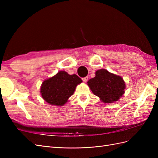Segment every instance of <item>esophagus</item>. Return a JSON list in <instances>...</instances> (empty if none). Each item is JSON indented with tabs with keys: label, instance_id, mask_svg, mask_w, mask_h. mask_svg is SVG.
I'll return each mask as SVG.
<instances>
[{
	"label": "esophagus",
	"instance_id": "34e87169",
	"mask_svg": "<svg viewBox=\"0 0 158 158\" xmlns=\"http://www.w3.org/2000/svg\"><path fill=\"white\" fill-rule=\"evenodd\" d=\"M88 76H86V77L82 78V80H83V82H86L87 81H88Z\"/></svg>",
	"mask_w": 158,
	"mask_h": 158
}]
</instances>
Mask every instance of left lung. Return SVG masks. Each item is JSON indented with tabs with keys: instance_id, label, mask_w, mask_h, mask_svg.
I'll return each instance as SVG.
<instances>
[{
	"instance_id": "1",
	"label": "left lung",
	"mask_w": 158,
	"mask_h": 158,
	"mask_svg": "<svg viewBox=\"0 0 158 158\" xmlns=\"http://www.w3.org/2000/svg\"><path fill=\"white\" fill-rule=\"evenodd\" d=\"M87 83L93 94L107 103L118 101L125 93L126 88L122 77L106 69L97 70L95 77L89 80Z\"/></svg>"
}]
</instances>
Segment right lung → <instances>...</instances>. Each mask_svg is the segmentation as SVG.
<instances>
[{
	"mask_svg": "<svg viewBox=\"0 0 158 158\" xmlns=\"http://www.w3.org/2000/svg\"><path fill=\"white\" fill-rule=\"evenodd\" d=\"M82 82L77 75H70L65 71H60L43 82L40 89L41 95L49 104L63 106L74 94L76 85Z\"/></svg>",
	"mask_w": 158,
	"mask_h": 158,
	"instance_id": "obj_1",
	"label": "right lung"
}]
</instances>
